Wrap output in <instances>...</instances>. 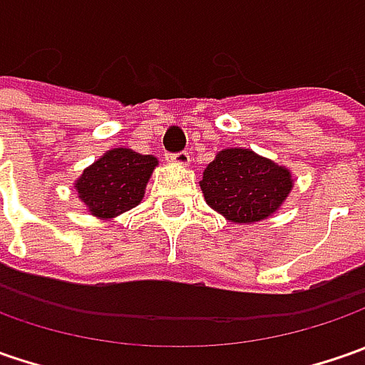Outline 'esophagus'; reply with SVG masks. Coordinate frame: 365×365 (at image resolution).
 I'll return each mask as SVG.
<instances>
[{"instance_id": "esophagus-1", "label": "esophagus", "mask_w": 365, "mask_h": 365, "mask_svg": "<svg viewBox=\"0 0 365 365\" xmlns=\"http://www.w3.org/2000/svg\"><path fill=\"white\" fill-rule=\"evenodd\" d=\"M166 158L173 162V164H178V166H189V164H190L189 152H176V154H166Z\"/></svg>"}]
</instances>
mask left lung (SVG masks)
<instances>
[{"label":"left lung","mask_w":365,"mask_h":365,"mask_svg":"<svg viewBox=\"0 0 365 365\" xmlns=\"http://www.w3.org/2000/svg\"><path fill=\"white\" fill-rule=\"evenodd\" d=\"M199 185L211 209L247 225L276 213L294 182L284 166L247 148H225L205 168Z\"/></svg>","instance_id":"left-lung-1"}]
</instances>
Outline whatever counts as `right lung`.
<instances>
[{
  "label": "right lung",
  "instance_id": "1",
  "mask_svg": "<svg viewBox=\"0 0 365 365\" xmlns=\"http://www.w3.org/2000/svg\"><path fill=\"white\" fill-rule=\"evenodd\" d=\"M158 160L130 148H113L83 170L75 182L78 199L91 215L111 219L142 201L152 170Z\"/></svg>",
  "mask_w": 365,
  "mask_h": 365
}]
</instances>
